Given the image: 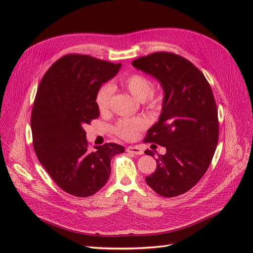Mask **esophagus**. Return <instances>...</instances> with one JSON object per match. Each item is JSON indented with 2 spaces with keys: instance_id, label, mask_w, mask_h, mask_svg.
<instances>
[{
  "instance_id": "34e87169",
  "label": "esophagus",
  "mask_w": 253,
  "mask_h": 253,
  "mask_svg": "<svg viewBox=\"0 0 253 253\" xmlns=\"http://www.w3.org/2000/svg\"><path fill=\"white\" fill-rule=\"evenodd\" d=\"M126 152H128V153H132V154H136V155H142L143 154V151H142V149L140 148V147H127L126 148Z\"/></svg>"
}]
</instances>
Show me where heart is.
<instances>
[{"label": "heart", "instance_id": "1", "mask_svg": "<svg viewBox=\"0 0 253 253\" xmlns=\"http://www.w3.org/2000/svg\"><path fill=\"white\" fill-rule=\"evenodd\" d=\"M120 84L129 94L139 101H143L151 111L158 110L162 104V96L153 93L152 81L141 74H131L120 79ZM113 89L110 85H103L98 90L96 97L97 108L100 113L108 112ZM145 122L141 118L120 119L114 126V132L117 136L126 140L135 139L138 133L144 127Z\"/></svg>", "mask_w": 253, "mask_h": 253}]
</instances>
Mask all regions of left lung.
I'll return each instance as SVG.
<instances>
[{"label":"left lung","mask_w":253,"mask_h":253,"mask_svg":"<svg viewBox=\"0 0 253 253\" xmlns=\"http://www.w3.org/2000/svg\"><path fill=\"white\" fill-rule=\"evenodd\" d=\"M132 65L156 78L165 91L163 110L145 142L165 147L148 185L164 197L186 193L208 170L218 141L216 103L209 82L189 60L159 51L134 60ZM147 155L155 153L145 150Z\"/></svg>","instance_id":"1"}]
</instances>
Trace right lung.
<instances>
[{
  "label": "right lung",
  "mask_w": 253,
  "mask_h": 253,
  "mask_svg": "<svg viewBox=\"0 0 253 253\" xmlns=\"http://www.w3.org/2000/svg\"><path fill=\"white\" fill-rule=\"evenodd\" d=\"M121 64L70 53L45 73L32 113L33 144L38 159L66 193L86 197L98 192L111 174V159L125 148L104 143L88 148L83 126L99 117L96 97Z\"/></svg>",
  "instance_id": "add662e5"
}]
</instances>
